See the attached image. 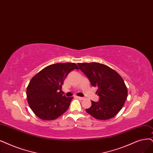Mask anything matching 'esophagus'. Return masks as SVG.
<instances>
[{
    "mask_svg": "<svg viewBox=\"0 0 153 153\" xmlns=\"http://www.w3.org/2000/svg\"><path fill=\"white\" fill-rule=\"evenodd\" d=\"M77 97V98H78L79 100H84V98H82V97Z\"/></svg>",
    "mask_w": 153,
    "mask_h": 153,
    "instance_id": "obj_1",
    "label": "esophagus"
}]
</instances>
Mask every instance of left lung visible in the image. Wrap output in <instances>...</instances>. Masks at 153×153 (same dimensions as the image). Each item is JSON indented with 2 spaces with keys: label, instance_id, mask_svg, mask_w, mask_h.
Wrapping results in <instances>:
<instances>
[{
  "label": "left lung",
  "instance_id": "left-lung-1",
  "mask_svg": "<svg viewBox=\"0 0 153 153\" xmlns=\"http://www.w3.org/2000/svg\"><path fill=\"white\" fill-rule=\"evenodd\" d=\"M100 97L98 102L91 101V106L86 110L96 119L106 120L120 111L127 98V88L122 77L105 64L97 62L78 63Z\"/></svg>",
  "mask_w": 153,
  "mask_h": 153
}]
</instances>
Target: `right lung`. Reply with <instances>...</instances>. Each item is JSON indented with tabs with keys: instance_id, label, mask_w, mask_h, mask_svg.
Here are the masks:
<instances>
[{
	"instance_id": "add662e5",
	"label": "right lung",
	"mask_w": 153,
	"mask_h": 153,
	"mask_svg": "<svg viewBox=\"0 0 153 153\" xmlns=\"http://www.w3.org/2000/svg\"><path fill=\"white\" fill-rule=\"evenodd\" d=\"M74 63H57L45 67L31 79L26 89L28 104L34 114L43 120H53L69 108L73 97L63 95L62 86Z\"/></svg>"
}]
</instances>
